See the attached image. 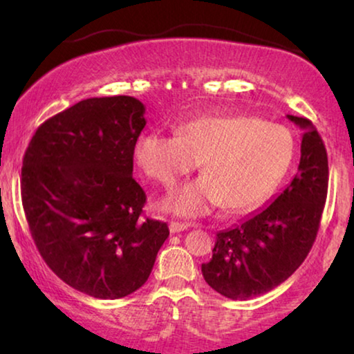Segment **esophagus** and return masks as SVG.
Segmentation results:
<instances>
[{
	"label": "esophagus",
	"instance_id": "1",
	"mask_svg": "<svg viewBox=\"0 0 354 354\" xmlns=\"http://www.w3.org/2000/svg\"><path fill=\"white\" fill-rule=\"evenodd\" d=\"M188 227H192V224H188V222H176V221H172L171 224H169V230H171V234H178V232L187 230Z\"/></svg>",
	"mask_w": 354,
	"mask_h": 354
}]
</instances>
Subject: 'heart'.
<instances>
[{
    "label": "heart",
    "instance_id": "heart-1",
    "mask_svg": "<svg viewBox=\"0 0 354 354\" xmlns=\"http://www.w3.org/2000/svg\"><path fill=\"white\" fill-rule=\"evenodd\" d=\"M295 153L288 129L251 115H206L176 129V137L148 132L135 143V158L166 190L201 161V176L169 195L162 206L174 214L203 216L224 203L246 211L279 185Z\"/></svg>",
    "mask_w": 354,
    "mask_h": 354
}]
</instances>
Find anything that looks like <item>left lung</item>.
<instances>
[{"label": "left lung", "instance_id": "obj_1", "mask_svg": "<svg viewBox=\"0 0 354 354\" xmlns=\"http://www.w3.org/2000/svg\"><path fill=\"white\" fill-rule=\"evenodd\" d=\"M303 129L298 174L263 209L216 235L203 277L217 293L248 299L268 293L297 270L313 248L327 198L328 161L311 120L287 115Z\"/></svg>", "mask_w": 354, "mask_h": 354}]
</instances>
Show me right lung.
I'll use <instances>...</instances> for the list:
<instances>
[{
    "mask_svg": "<svg viewBox=\"0 0 354 354\" xmlns=\"http://www.w3.org/2000/svg\"><path fill=\"white\" fill-rule=\"evenodd\" d=\"M145 106L133 96L88 98L43 122L22 162L26 219L41 258L72 288L118 299L147 282L169 236L143 217L133 149Z\"/></svg>",
    "mask_w": 354,
    "mask_h": 354,
    "instance_id": "1",
    "label": "right lung"
}]
</instances>
